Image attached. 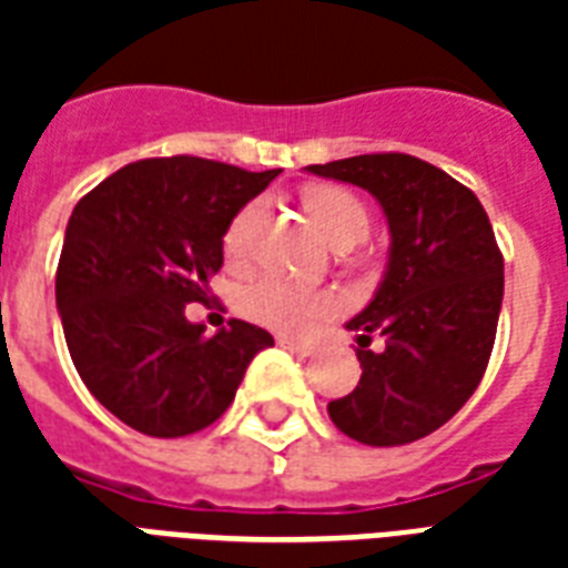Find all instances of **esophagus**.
<instances>
[{"mask_svg":"<svg viewBox=\"0 0 568 568\" xmlns=\"http://www.w3.org/2000/svg\"><path fill=\"white\" fill-rule=\"evenodd\" d=\"M280 345L288 347L292 354H301V356H310L312 354L310 342H297V338H280Z\"/></svg>","mask_w":568,"mask_h":568,"instance_id":"obj_1","label":"esophagus"}]
</instances>
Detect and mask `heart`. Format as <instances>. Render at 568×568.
Instances as JSON below:
<instances>
[{
  "label": "heart",
  "mask_w": 568,
  "mask_h": 568,
  "mask_svg": "<svg viewBox=\"0 0 568 568\" xmlns=\"http://www.w3.org/2000/svg\"><path fill=\"white\" fill-rule=\"evenodd\" d=\"M303 205H306L315 226L333 244L342 239L359 241L368 232V209L351 191L336 189V185H315L303 194ZM258 214H262V203H247L232 217L226 235H223L226 256L241 258L247 253ZM239 303L247 318L271 329H280V333L301 336V333H310L321 318L336 312L338 297L333 292H324V288H303V285L288 283L283 276L265 274L241 288Z\"/></svg>",
  "instance_id": "obj_1"
}]
</instances>
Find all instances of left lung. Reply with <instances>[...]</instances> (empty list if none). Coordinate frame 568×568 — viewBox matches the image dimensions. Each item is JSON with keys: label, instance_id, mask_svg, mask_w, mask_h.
Segmentation results:
<instances>
[{"label": "left lung", "instance_id": "1", "mask_svg": "<svg viewBox=\"0 0 568 568\" xmlns=\"http://www.w3.org/2000/svg\"><path fill=\"white\" fill-rule=\"evenodd\" d=\"M306 171L377 196L392 232L383 283L347 321L363 377L329 400V418L374 448L422 439L459 413L489 365L504 297L493 223L475 191L415 155H354ZM372 335L387 342L379 355L367 351Z\"/></svg>", "mask_w": 568, "mask_h": 568}]
</instances>
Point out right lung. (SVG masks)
<instances>
[{
    "instance_id": "1",
    "label": "right lung",
    "mask_w": 568,
    "mask_h": 568,
    "mask_svg": "<svg viewBox=\"0 0 568 568\" xmlns=\"http://www.w3.org/2000/svg\"><path fill=\"white\" fill-rule=\"evenodd\" d=\"M280 171L171 155L126 164L75 203L55 303L73 365L132 430L176 439L217 422L271 333L232 318L205 336L185 303H209L232 217Z\"/></svg>"
}]
</instances>
